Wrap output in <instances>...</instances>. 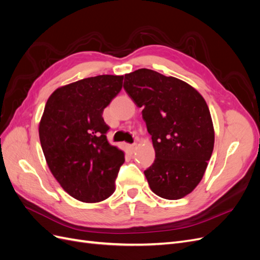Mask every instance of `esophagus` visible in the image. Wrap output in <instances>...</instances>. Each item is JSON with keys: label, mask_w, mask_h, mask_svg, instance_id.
I'll list each match as a JSON object with an SVG mask.
<instances>
[{"label": "esophagus", "mask_w": 260, "mask_h": 260, "mask_svg": "<svg viewBox=\"0 0 260 260\" xmlns=\"http://www.w3.org/2000/svg\"><path fill=\"white\" fill-rule=\"evenodd\" d=\"M128 148H129V151H130V153H133L137 149V144L136 143H133V144H130V145H128Z\"/></svg>", "instance_id": "34e87169"}]
</instances>
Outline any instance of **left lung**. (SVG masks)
<instances>
[{
  "mask_svg": "<svg viewBox=\"0 0 260 260\" xmlns=\"http://www.w3.org/2000/svg\"><path fill=\"white\" fill-rule=\"evenodd\" d=\"M123 89L142 107L155 160L144 171L151 190L166 200L190 194L205 174L215 131L205 100L188 83L141 68L124 75Z\"/></svg>",
  "mask_w": 260,
  "mask_h": 260,
  "instance_id": "8db88e82",
  "label": "left lung"
}]
</instances>
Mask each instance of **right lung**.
Returning <instances> with one entry per match:
<instances>
[{
  "instance_id": "right-lung-1",
  "label": "right lung",
  "mask_w": 260,
  "mask_h": 260,
  "mask_svg": "<svg viewBox=\"0 0 260 260\" xmlns=\"http://www.w3.org/2000/svg\"><path fill=\"white\" fill-rule=\"evenodd\" d=\"M123 76L102 75L55 90L46 102L39 137L46 164L60 186L83 203L115 191L124 153L108 143L104 108L120 92Z\"/></svg>"
}]
</instances>
